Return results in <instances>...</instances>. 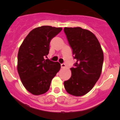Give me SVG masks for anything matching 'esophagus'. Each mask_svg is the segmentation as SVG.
I'll use <instances>...</instances> for the list:
<instances>
[{"label":"esophagus","instance_id":"obj_1","mask_svg":"<svg viewBox=\"0 0 120 120\" xmlns=\"http://www.w3.org/2000/svg\"><path fill=\"white\" fill-rule=\"evenodd\" d=\"M61 68H65L66 67V64H65L63 63V64H61Z\"/></svg>","mask_w":120,"mask_h":120}]
</instances>
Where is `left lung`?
<instances>
[{"instance_id": "1", "label": "left lung", "mask_w": 120, "mask_h": 120, "mask_svg": "<svg viewBox=\"0 0 120 120\" xmlns=\"http://www.w3.org/2000/svg\"><path fill=\"white\" fill-rule=\"evenodd\" d=\"M68 41L77 60L71 68V77L64 82L68 94L83 96L93 88L100 78L102 70L103 52L96 36L81 27L64 28Z\"/></svg>"}]
</instances>
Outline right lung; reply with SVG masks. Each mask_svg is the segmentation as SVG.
<instances>
[{
  "instance_id": "add662e5",
  "label": "right lung",
  "mask_w": 120,
  "mask_h": 120,
  "mask_svg": "<svg viewBox=\"0 0 120 120\" xmlns=\"http://www.w3.org/2000/svg\"><path fill=\"white\" fill-rule=\"evenodd\" d=\"M62 28L42 26L32 30L24 39L18 53L17 71L25 89L34 95L44 94L61 65L45 59L49 54L50 42Z\"/></svg>"
}]
</instances>
